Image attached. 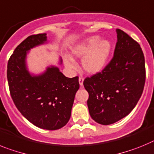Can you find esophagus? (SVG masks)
<instances>
[{
  "mask_svg": "<svg viewBox=\"0 0 154 154\" xmlns=\"http://www.w3.org/2000/svg\"><path fill=\"white\" fill-rule=\"evenodd\" d=\"M83 83H84V78H83L82 77H79V84H80L81 86L83 85Z\"/></svg>",
  "mask_w": 154,
  "mask_h": 154,
  "instance_id": "obj_1",
  "label": "esophagus"
}]
</instances>
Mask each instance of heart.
I'll return each mask as SVG.
<instances>
[{"mask_svg":"<svg viewBox=\"0 0 154 154\" xmlns=\"http://www.w3.org/2000/svg\"><path fill=\"white\" fill-rule=\"evenodd\" d=\"M112 42L108 39H100L97 35L88 37L74 45L71 55L82 58L81 64L85 71L90 74L99 73L104 69L112 53ZM64 63L69 69H75V62L70 57L64 59Z\"/></svg>","mask_w":154,"mask_h":154,"instance_id":"b5f03b06","label":"heart"}]
</instances>
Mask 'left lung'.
I'll return each instance as SVG.
<instances>
[{"label": "left lung", "mask_w": 154, "mask_h": 154, "mask_svg": "<svg viewBox=\"0 0 154 154\" xmlns=\"http://www.w3.org/2000/svg\"><path fill=\"white\" fill-rule=\"evenodd\" d=\"M114 57L100 73L84 81L91 118L101 125L119 121L132 112L143 91L145 59L140 44L116 29Z\"/></svg>", "instance_id": "left-lung-1"}]
</instances>
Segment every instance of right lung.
Here are the masks:
<instances>
[{
	"mask_svg": "<svg viewBox=\"0 0 154 154\" xmlns=\"http://www.w3.org/2000/svg\"><path fill=\"white\" fill-rule=\"evenodd\" d=\"M46 42L45 33L25 38L9 59L7 77L11 96L21 115L38 128L56 130L69 121L80 85L78 77L68 78L55 66L38 75L29 73L26 64L29 50Z\"/></svg>",
	"mask_w": 154,
	"mask_h": 154,
	"instance_id": "add662e5",
	"label": "right lung"
}]
</instances>
